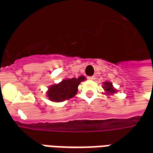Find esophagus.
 <instances>
[{"instance_id":"esophagus-1","label":"esophagus","mask_w":153,"mask_h":153,"mask_svg":"<svg viewBox=\"0 0 153 153\" xmlns=\"http://www.w3.org/2000/svg\"><path fill=\"white\" fill-rule=\"evenodd\" d=\"M88 79L94 80V79H95V77H94V76H88Z\"/></svg>"}]
</instances>
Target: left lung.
Listing matches in <instances>:
<instances>
[{"label": "left lung", "instance_id": "obj_1", "mask_svg": "<svg viewBox=\"0 0 153 153\" xmlns=\"http://www.w3.org/2000/svg\"><path fill=\"white\" fill-rule=\"evenodd\" d=\"M104 89L109 93H113L116 92V90H115V88L112 87L111 83H109V82H105L104 83Z\"/></svg>", "mask_w": 153, "mask_h": 153}]
</instances>
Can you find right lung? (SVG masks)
Instances as JSON below:
<instances>
[{
  "label": "right lung",
  "mask_w": 153,
  "mask_h": 153,
  "mask_svg": "<svg viewBox=\"0 0 153 153\" xmlns=\"http://www.w3.org/2000/svg\"><path fill=\"white\" fill-rule=\"evenodd\" d=\"M85 80V77L80 76L78 79L72 78L64 79L58 84H54L49 88L47 96L53 102H63L74 97L78 91L79 83Z\"/></svg>",
  "instance_id": "obj_1"
}]
</instances>
